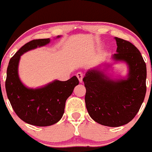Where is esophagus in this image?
<instances>
[{
    "instance_id": "1",
    "label": "esophagus",
    "mask_w": 152,
    "mask_h": 152,
    "mask_svg": "<svg viewBox=\"0 0 152 152\" xmlns=\"http://www.w3.org/2000/svg\"><path fill=\"white\" fill-rule=\"evenodd\" d=\"M76 76H77V77L78 78V80H79L80 83H82L83 82V74L81 72H79L77 73Z\"/></svg>"
}]
</instances>
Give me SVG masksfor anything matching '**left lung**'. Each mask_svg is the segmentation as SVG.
Listing matches in <instances>:
<instances>
[{
	"label": "left lung",
	"mask_w": 152,
	"mask_h": 152,
	"mask_svg": "<svg viewBox=\"0 0 152 152\" xmlns=\"http://www.w3.org/2000/svg\"><path fill=\"white\" fill-rule=\"evenodd\" d=\"M116 53L113 59L129 67L125 79H110L99 69H89L83 80L86 106L96 122L112 127L132 121L140 108L146 92V66L140 51L131 42L115 37Z\"/></svg>",
	"instance_id": "obj_1"
}]
</instances>
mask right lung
Returning <instances> with one entry per match:
<instances>
[{"instance_id":"1","label":"right lung","mask_w":152,"mask_h":152,"mask_svg":"<svg viewBox=\"0 0 152 152\" xmlns=\"http://www.w3.org/2000/svg\"><path fill=\"white\" fill-rule=\"evenodd\" d=\"M50 42V39H40L23 45L10 59L6 72V91L12 108L20 119L34 126H50L60 121L64 113L66 101L79 84L76 76L66 81L56 80L34 89L27 88L21 82L18 75L20 56Z\"/></svg>"}]
</instances>
